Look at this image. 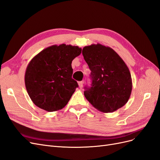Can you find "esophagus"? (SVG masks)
<instances>
[{"label":"esophagus","instance_id":"34e87169","mask_svg":"<svg viewBox=\"0 0 160 160\" xmlns=\"http://www.w3.org/2000/svg\"><path fill=\"white\" fill-rule=\"evenodd\" d=\"M78 85L80 88H83V81H79L78 82Z\"/></svg>","mask_w":160,"mask_h":160}]
</instances>
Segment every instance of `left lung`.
<instances>
[{
	"label": "left lung",
	"mask_w": 160,
	"mask_h": 160,
	"mask_svg": "<svg viewBox=\"0 0 160 160\" xmlns=\"http://www.w3.org/2000/svg\"><path fill=\"white\" fill-rule=\"evenodd\" d=\"M82 53L91 71V87H85L86 99L103 113L122 108L132 90V77L123 60L111 48L99 43L85 47Z\"/></svg>",
	"instance_id": "left-lung-1"
}]
</instances>
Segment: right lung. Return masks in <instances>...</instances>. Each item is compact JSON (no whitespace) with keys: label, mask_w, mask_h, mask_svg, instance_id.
Returning a JSON list of instances; mask_svg holds the SVG:
<instances>
[{"label":"right lung","mask_w":160,"mask_h":160,"mask_svg":"<svg viewBox=\"0 0 160 160\" xmlns=\"http://www.w3.org/2000/svg\"><path fill=\"white\" fill-rule=\"evenodd\" d=\"M77 46L52 45L34 57L25 71L27 93L33 103L45 111H55L69 102L77 88L72 79V61L81 53Z\"/></svg>","instance_id":"obj_1"}]
</instances>
